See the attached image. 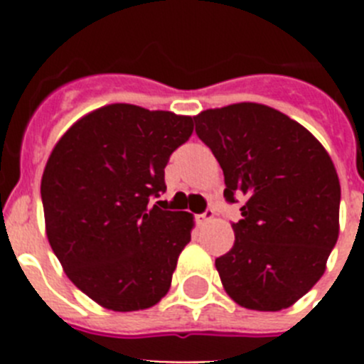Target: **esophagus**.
Returning a JSON list of instances; mask_svg holds the SVG:
<instances>
[{
    "label": "esophagus",
    "instance_id": "34e87169",
    "mask_svg": "<svg viewBox=\"0 0 364 364\" xmlns=\"http://www.w3.org/2000/svg\"><path fill=\"white\" fill-rule=\"evenodd\" d=\"M215 218V211L213 210H205L204 213L198 215V222L200 224H208V222H211Z\"/></svg>",
    "mask_w": 364,
    "mask_h": 364
}]
</instances>
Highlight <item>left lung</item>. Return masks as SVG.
I'll list each match as a JSON object with an SVG mask.
<instances>
[{
    "instance_id": "obj_1",
    "label": "left lung",
    "mask_w": 364,
    "mask_h": 364,
    "mask_svg": "<svg viewBox=\"0 0 364 364\" xmlns=\"http://www.w3.org/2000/svg\"><path fill=\"white\" fill-rule=\"evenodd\" d=\"M197 134L244 202L235 244L215 260L226 294L257 311L290 308L323 277L339 237L341 186L323 144L284 112L253 102L208 109Z\"/></svg>"
}]
</instances>
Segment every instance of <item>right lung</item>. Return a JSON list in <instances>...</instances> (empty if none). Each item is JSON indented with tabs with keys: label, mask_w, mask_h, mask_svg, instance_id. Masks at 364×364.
I'll return each instance as SVG.
<instances>
[{
	"label": "right lung",
	"mask_w": 364,
	"mask_h": 364,
	"mask_svg": "<svg viewBox=\"0 0 364 364\" xmlns=\"http://www.w3.org/2000/svg\"><path fill=\"white\" fill-rule=\"evenodd\" d=\"M193 118L111 104L63 133L41 176L45 233L73 284L102 308L138 311L171 288L193 215L149 205ZM160 204V202H159Z\"/></svg>",
	"instance_id": "right-lung-1"
}]
</instances>
